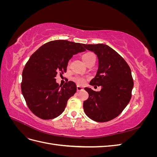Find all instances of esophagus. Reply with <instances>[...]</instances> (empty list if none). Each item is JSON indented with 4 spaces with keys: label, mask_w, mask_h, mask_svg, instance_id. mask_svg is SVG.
<instances>
[{
    "label": "esophagus",
    "mask_w": 157,
    "mask_h": 157,
    "mask_svg": "<svg viewBox=\"0 0 157 157\" xmlns=\"http://www.w3.org/2000/svg\"><path fill=\"white\" fill-rule=\"evenodd\" d=\"M83 87L80 86H77V92H80V91H82V90H83Z\"/></svg>",
    "instance_id": "1"
}]
</instances>
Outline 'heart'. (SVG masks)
I'll return each instance as SVG.
<instances>
[{"mask_svg":"<svg viewBox=\"0 0 157 157\" xmlns=\"http://www.w3.org/2000/svg\"><path fill=\"white\" fill-rule=\"evenodd\" d=\"M93 57H96L93 53H92V52H87V53L84 54L82 56V59L84 62V63H86L89 59L93 58ZM73 80L78 84H82L85 82V80L86 79H85L84 77H81V76H76V77L73 78Z\"/></svg>","mask_w":157,"mask_h":157,"instance_id":"obj_1","label":"heart"}]
</instances>
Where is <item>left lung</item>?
<instances>
[{
    "label": "left lung",
    "mask_w": 157,
    "mask_h": 157,
    "mask_svg": "<svg viewBox=\"0 0 157 157\" xmlns=\"http://www.w3.org/2000/svg\"><path fill=\"white\" fill-rule=\"evenodd\" d=\"M94 52L98 68L90 85L101 86L99 92L86 87L89 97L84 101V113L92 120L104 122L118 117L130 102L134 81L131 69L116 51L106 44H83Z\"/></svg>",
    "instance_id": "left-lung-1"
}]
</instances>
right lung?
I'll return each instance as SVG.
<instances>
[{"mask_svg":"<svg viewBox=\"0 0 157 157\" xmlns=\"http://www.w3.org/2000/svg\"><path fill=\"white\" fill-rule=\"evenodd\" d=\"M83 44L65 40L47 42L28 60L22 73L21 92L31 112L42 119L49 120L62 113L68 99L77 92L73 81L62 86L56 82L58 72L67 71L73 56L84 52Z\"/></svg>","mask_w":157,"mask_h":157,"instance_id":"add662e5","label":"right lung"}]
</instances>
